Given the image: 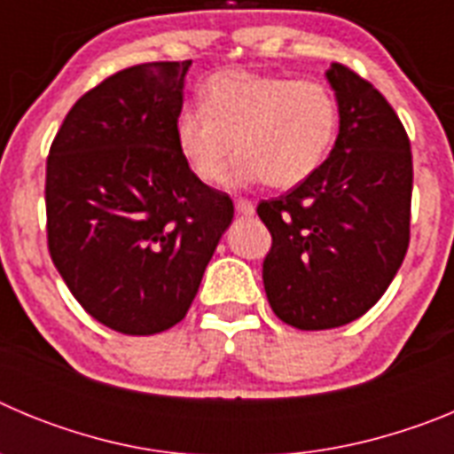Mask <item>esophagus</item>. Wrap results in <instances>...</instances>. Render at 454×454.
I'll list each match as a JSON object with an SVG mask.
<instances>
[{"label":"esophagus","mask_w":454,"mask_h":454,"mask_svg":"<svg viewBox=\"0 0 454 454\" xmlns=\"http://www.w3.org/2000/svg\"><path fill=\"white\" fill-rule=\"evenodd\" d=\"M236 211H239L240 215H254V204L250 202V200H236Z\"/></svg>","instance_id":"esophagus-1"}]
</instances>
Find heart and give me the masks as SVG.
Wrapping results in <instances>:
<instances>
[{"label": "heart", "instance_id": "b5f03b06", "mask_svg": "<svg viewBox=\"0 0 454 454\" xmlns=\"http://www.w3.org/2000/svg\"><path fill=\"white\" fill-rule=\"evenodd\" d=\"M339 122V99L325 83L224 70L204 83V104L179 111L175 143L204 184L223 179L239 147L231 186L293 188L323 166Z\"/></svg>", "mask_w": 454, "mask_h": 454}]
</instances>
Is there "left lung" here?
Segmentation results:
<instances>
[{
  "label": "left lung",
  "instance_id": "left-lung-1",
  "mask_svg": "<svg viewBox=\"0 0 454 454\" xmlns=\"http://www.w3.org/2000/svg\"><path fill=\"white\" fill-rule=\"evenodd\" d=\"M339 136L323 166L256 214L272 236L263 288L279 320L332 330L364 316L403 266L411 218V150L372 83L332 63Z\"/></svg>",
  "mask_w": 454,
  "mask_h": 454
}]
</instances>
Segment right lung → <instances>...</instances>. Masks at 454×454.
Returning <instances> with one entry per match:
<instances>
[{
	"label": "right lung",
	"instance_id": "1",
	"mask_svg": "<svg viewBox=\"0 0 454 454\" xmlns=\"http://www.w3.org/2000/svg\"><path fill=\"white\" fill-rule=\"evenodd\" d=\"M191 61L127 67L88 90L47 156V246L88 314L159 334L186 316L234 218L175 143Z\"/></svg>",
	"mask_w": 454,
	"mask_h": 454
}]
</instances>
